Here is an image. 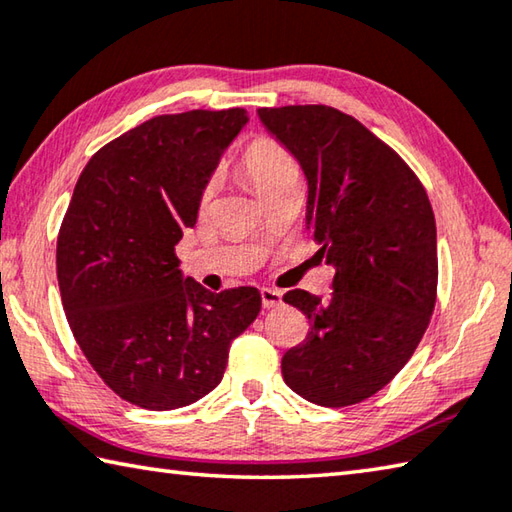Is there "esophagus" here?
I'll use <instances>...</instances> for the list:
<instances>
[{"mask_svg": "<svg viewBox=\"0 0 512 512\" xmlns=\"http://www.w3.org/2000/svg\"><path fill=\"white\" fill-rule=\"evenodd\" d=\"M262 304L264 309H275V306L282 304V293L277 288H262Z\"/></svg>", "mask_w": 512, "mask_h": 512, "instance_id": "1", "label": "esophagus"}]
</instances>
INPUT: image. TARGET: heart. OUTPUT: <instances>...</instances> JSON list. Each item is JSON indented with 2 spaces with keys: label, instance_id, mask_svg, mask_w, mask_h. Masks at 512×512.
Returning <instances> with one entry per match:
<instances>
[{
  "label": "heart",
  "instance_id": "heart-1",
  "mask_svg": "<svg viewBox=\"0 0 512 512\" xmlns=\"http://www.w3.org/2000/svg\"><path fill=\"white\" fill-rule=\"evenodd\" d=\"M239 167L262 197H266L268 192H273L277 185L284 183L286 179L297 176V165L291 159V154H288L280 143L266 136L253 138V141L241 150ZM212 194H215L212 183L203 185V190L199 194L201 208H206L212 201Z\"/></svg>",
  "mask_w": 512,
  "mask_h": 512
}]
</instances>
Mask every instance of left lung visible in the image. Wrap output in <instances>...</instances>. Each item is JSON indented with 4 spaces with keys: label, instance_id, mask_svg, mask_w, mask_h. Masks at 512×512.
<instances>
[{
    "label": "left lung",
    "instance_id": "8db88e82",
    "mask_svg": "<svg viewBox=\"0 0 512 512\" xmlns=\"http://www.w3.org/2000/svg\"><path fill=\"white\" fill-rule=\"evenodd\" d=\"M309 181L306 228L336 268L327 302L284 295L309 318L282 358L284 383L306 401L347 407L380 392L412 358L436 304L439 259L427 192L392 147L327 105L262 107Z\"/></svg>",
    "mask_w": 512,
    "mask_h": 512
}]
</instances>
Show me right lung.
Wrapping results in <instances>:
<instances>
[{"mask_svg":"<svg viewBox=\"0 0 512 512\" xmlns=\"http://www.w3.org/2000/svg\"><path fill=\"white\" fill-rule=\"evenodd\" d=\"M246 123L241 107L145 120L91 156L62 219L55 264L73 338L111 392L143 410L210 394L262 309L253 286L210 293L183 277L174 253Z\"/></svg>","mask_w":512,"mask_h":512,"instance_id":"1","label":"right lung"}]
</instances>
